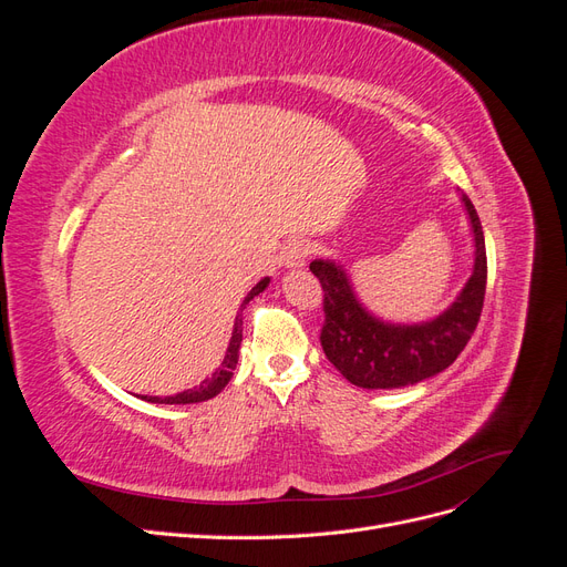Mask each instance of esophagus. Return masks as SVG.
Masks as SVG:
<instances>
[{
	"label": "esophagus",
	"mask_w": 567,
	"mask_h": 567,
	"mask_svg": "<svg viewBox=\"0 0 567 567\" xmlns=\"http://www.w3.org/2000/svg\"><path fill=\"white\" fill-rule=\"evenodd\" d=\"M307 252H310V246H307L305 241H290L281 252V265L288 269H300V267H305Z\"/></svg>",
	"instance_id": "34e87169"
}]
</instances>
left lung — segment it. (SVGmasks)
Wrapping results in <instances>:
<instances>
[{"mask_svg": "<svg viewBox=\"0 0 567 567\" xmlns=\"http://www.w3.org/2000/svg\"><path fill=\"white\" fill-rule=\"evenodd\" d=\"M473 231V271L456 300L437 317L394 323L359 302L348 269L336 260H315L310 269L323 288L321 348L346 379L367 390L421 383L454 364L480 321L487 286L485 234L473 203L461 194Z\"/></svg>", "mask_w": 567, "mask_h": 567, "instance_id": "obj_1", "label": "left lung"}]
</instances>
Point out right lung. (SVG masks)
Here are the masks:
<instances>
[{"instance_id":"1","label":"right lung","mask_w":567,"mask_h":567,"mask_svg":"<svg viewBox=\"0 0 567 567\" xmlns=\"http://www.w3.org/2000/svg\"><path fill=\"white\" fill-rule=\"evenodd\" d=\"M267 286H269V277H265L262 281H257V284L250 288V293L244 298L241 307H238L236 319H234V331H231V340H229L227 354H225V359H221L219 369H215V373L210 375V379H205L200 385H196V388H192V390L177 392V394H173V398H142V400L153 402V404H196V402L213 400L215 394H219L221 390H225L227 383L231 381L236 364H238V350H241V340H244V310H246V305H248L255 296H260Z\"/></svg>"}]
</instances>
